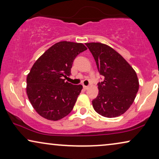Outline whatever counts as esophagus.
Returning a JSON list of instances; mask_svg holds the SVG:
<instances>
[{"label":"esophagus","instance_id":"1","mask_svg":"<svg viewBox=\"0 0 159 159\" xmlns=\"http://www.w3.org/2000/svg\"><path fill=\"white\" fill-rule=\"evenodd\" d=\"M88 88H89L88 86H85V85H84V86H83V88L84 89V90H88Z\"/></svg>","mask_w":159,"mask_h":159}]
</instances>
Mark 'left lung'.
<instances>
[{
	"label": "left lung",
	"mask_w": 159,
	"mask_h": 159,
	"mask_svg": "<svg viewBox=\"0 0 159 159\" xmlns=\"http://www.w3.org/2000/svg\"><path fill=\"white\" fill-rule=\"evenodd\" d=\"M104 80L98 84V95L92 101L101 116L114 118L123 114L134 101L139 89L135 71L120 54L101 43H85Z\"/></svg>",
	"instance_id": "left-lung-1"
}]
</instances>
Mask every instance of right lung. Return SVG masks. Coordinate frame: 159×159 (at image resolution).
<instances>
[{
    "label": "right lung",
    "mask_w": 159,
    "mask_h": 159,
    "mask_svg": "<svg viewBox=\"0 0 159 159\" xmlns=\"http://www.w3.org/2000/svg\"><path fill=\"white\" fill-rule=\"evenodd\" d=\"M87 48L82 43L61 41L47 50L33 64L27 77V94L32 107L43 118L57 121L67 116L81 92V84L65 81L75 58Z\"/></svg>",
    "instance_id": "obj_1"
}]
</instances>
